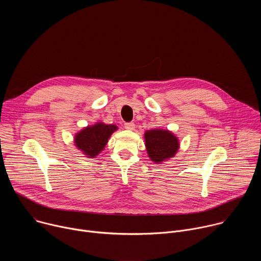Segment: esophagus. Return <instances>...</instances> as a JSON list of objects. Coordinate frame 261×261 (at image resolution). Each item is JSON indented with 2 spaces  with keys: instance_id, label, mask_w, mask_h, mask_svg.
<instances>
[{
  "instance_id": "1",
  "label": "esophagus",
  "mask_w": 261,
  "mask_h": 261,
  "mask_svg": "<svg viewBox=\"0 0 261 261\" xmlns=\"http://www.w3.org/2000/svg\"><path fill=\"white\" fill-rule=\"evenodd\" d=\"M124 127H125V129H127V130H134L135 125H134L133 123H125Z\"/></svg>"
}]
</instances>
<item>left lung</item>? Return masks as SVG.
Instances as JSON below:
<instances>
[{
  "label": "left lung",
  "instance_id": "1",
  "mask_svg": "<svg viewBox=\"0 0 261 261\" xmlns=\"http://www.w3.org/2000/svg\"><path fill=\"white\" fill-rule=\"evenodd\" d=\"M143 137L148 158L157 164L173 158L179 148L178 138L167 129L146 130Z\"/></svg>",
  "mask_w": 261,
  "mask_h": 261
}]
</instances>
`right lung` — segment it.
Wrapping results in <instances>:
<instances>
[{"label": "right lung", "instance_id": "1", "mask_svg": "<svg viewBox=\"0 0 261 261\" xmlns=\"http://www.w3.org/2000/svg\"><path fill=\"white\" fill-rule=\"evenodd\" d=\"M118 129L116 125L97 122L84 127L74 135V144L86 157L96 158L104 150L111 134Z\"/></svg>", "mask_w": 261, "mask_h": 261}]
</instances>
